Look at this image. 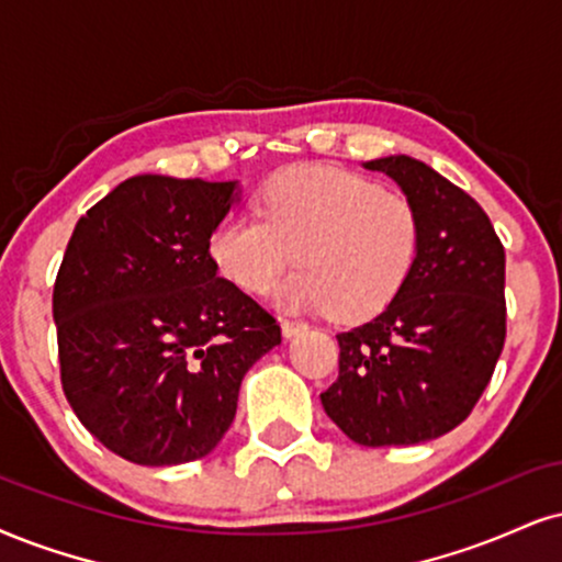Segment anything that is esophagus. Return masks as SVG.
Instances as JSON below:
<instances>
[{"instance_id":"34e87169","label":"esophagus","mask_w":562,"mask_h":562,"mask_svg":"<svg viewBox=\"0 0 562 562\" xmlns=\"http://www.w3.org/2000/svg\"><path fill=\"white\" fill-rule=\"evenodd\" d=\"M304 328H307V323L304 321H296V317H281V330L286 338L300 334V330H304Z\"/></svg>"}]
</instances>
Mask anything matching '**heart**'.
Returning a JSON list of instances; mask_svg holds the SVG:
<instances>
[{
	"label": "heart",
	"mask_w": 562,
	"mask_h": 562,
	"mask_svg": "<svg viewBox=\"0 0 562 562\" xmlns=\"http://www.w3.org/2000/svg\"><path fill=\"white\" fill-rule=\"evenodd\" d=\"M260 216H226L213 228L211 258L245 292H262L292 260L300 268L273 289L289 310H330L364 321L401 292L422 247V218L404 192L325 164L276 171L258 195Z\"/></svg>",
	"instance_id": "b5f03b06"
}]
</instances>
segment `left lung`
<instances>
[{
    "label": "left lung",
    "instance_id": "1",
    "mask_svg": "<svg viewBox=\"0 0 562 562\" xmlns=\"http://www.w3.org/2000/svg\"><path fill=\"white\" fill-rule=\"evenodd\" d=\"M417 205L422 247L401 292L338 334L323 408L359 446H414L459 427L505 344V249L472 195L408 156L367 161Z\"/></svg>",
    "mask_w": 562,
    "mask_h": 562
}]
</instances>
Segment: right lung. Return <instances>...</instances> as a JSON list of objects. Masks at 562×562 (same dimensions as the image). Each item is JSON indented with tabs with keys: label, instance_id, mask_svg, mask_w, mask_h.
Masks as SVG:
<instances>
[{
	"label": "right lung",
	"instance_id": "1",
	"mask_svg": "<svg viewBox=\"0 0 562 562\" xmlns=\"http://www.w3.org/2000/svg\"><path fill=\"white\" fill-rule=\"evenodd\" d=\"M237 182L140 175L78 221L54 283L59 375L78 419L143 467L203 459L281 325L211 258Z\"/></svg>",
	"mask_w": 562,
	"mask_h": 562
}]
</instances>
